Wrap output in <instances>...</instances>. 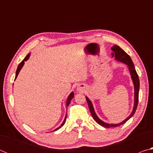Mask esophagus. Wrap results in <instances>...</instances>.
Instances as JSON below:
<instances>
[{"mask_svg":"<svg viewBox=\"0 0 153 153\" xmlns=\"http://www.w3.org/2000/svg\"><path fill=\"white\" fill-rule=\"evenodd\" d=\"M77 90L79 92H84L86 90V86L84 85H79L77 87Z\"/></svg>","mask_w":153,"mask_h":153,"instance_id":"esophagus-1","label":"esophagus"}]
</instances>
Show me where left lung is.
Wrapping results in <instances>:
<instances>
[{"mask_svg":"<svg viewBox=\"0 0 153 153\" xmlns=\"http://www.w3.org/2000/svg\"><path fill=\"white\" fill-rule=\"evenodd\" d=\"M111 50L113 51L112 53V56L113 57H115V60L118 61L122 62V63L126 64L128 65V67L129 69V73H130L131 79H132V81L134 85V108L132 110V112L129 115L128 117H127L125 120L123 121L122 122L117 124H109L107 123L100 120L99 118L98 117L97 114L95 113V111L94 109V107H93V105L92 104V102L89 100V98L88 97H86V101L88 102V107L90 113H91V115L92 117L94 118V120L97 121L99 125H100L102 127H105V128H115V127L120 126L123 124L125 123L127 121H128L129 119H130L134 114L135 113L136 110L138 107V94H139V88H140V81H139V77L138 74H137V72L135 69V67H134V63L131 61L130 58L128 54H127L125 51H124L122 48H121L120 46L117 45H115L111 47Z\"/></svg>","mask_w":153,"mask_h":153,"instance_id":"left-lung-1","label":"left lung"}]
</instances>
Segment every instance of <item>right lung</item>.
Instances as JSON below:
<instances>
[{"mask_svg": "<svg viewBox=\"0 0 153 153\" xmlns=\"http://www.w3.org/2000/svg\"><path fill=\"white\" fill-rule=\"evenodd\" d=\"M30 54H28V55L25 56V57L24 58V60H23L22 62H21V63L19 64V65H18V67H17V71H16V75H15V79H16V77H17V76H18V74H19V71H20V70L21 69H22V67L24 66V63H25V61H26L28 59H29V57H30ZM74 93L72 92L69 95V97H68V98H67V102H66V107H68V105H69V103H70V102H71V99L72 98H74ZM66 119H67V114H66V115H65V119H64V121H63V123H62V124L59 127V128H57L56 129H55V130L54 131H56V130H57V129H59V128H61L62 126H63L64 124H65V121H66Z\"/></svg>", "mask_w": 153, "mask_h": 153, "instance_id": "obj_1", "label": "right lung"}]
</instances>
